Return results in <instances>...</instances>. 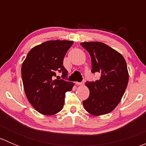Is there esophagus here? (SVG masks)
Here are the masks:
<instances>
[{
	"label": "esophagus",
	"mask_w": 146,
	"mask_h": 146,
	"mask_svg": "<svg viewBox=\"0 0 146 146\" xmlns=\"http://www.w3.org/2000/svg\"><path fill=\"white\" fill-rule=\"evenodd\" d=\"M76 85H84V82H76Z\"/></svg>",
	"instance_id": "1"
}]
</instances>
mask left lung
I'll return each mask as SVG.
<instances>
[{
	"label": "left lung",
	"instance_id": "8db88e82",
	"mask_svg": "<svg viewBox=\"0 0 146 146\" xmlns=\"http://www.w3.org/2000/svg\"><path fill=\"white\" fill-rule=\"evenodd\" d=\"M89 52L92 72L101 74L100 80L86 82L89 98L82 102L85 110L93 116L108 114L120 102L129 82L127 65L123 56L100 42H82Z\"/></svg>",
	"mask_w": 146,
	"mask_h": 146
}]
</instances>
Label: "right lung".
<instances>
[{"label": "right lung", "instance_id": "obj_1", "mask_svg": "<svg viewBox=\"0 0 146 146\" xmlns=\"http://www.w3.org/2000/svg\"><path fill=\"white\" fill-rule=\"evenodd\" d=\"M73 44L68 40L46 41L33 47L22 64L26 97L40 114L51 116L59 112L64 107L65 93L74 86L73 82L54 79L58 71L62 72L63 78L68 75L63 61Z\"/></svg>", "mask_w": 146, "mask_h": 146}]
</instances>
